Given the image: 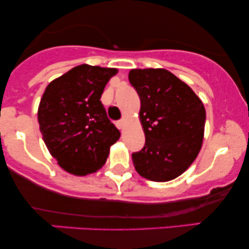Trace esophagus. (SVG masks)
<instances>
[{"label":"esophagus","instance_id":"1","mask_svg":"<svg viewBox=\"0 0 249 249\" xmlns=\"http://www.w3.org/2000/svg\"><path fill=\"white\" fill-rule=\"evenodd\" d=\"M125 125H126V121H125V119H121L119 122H117V127H118L119 130H124Z\"/></svg>","mask_w":249,"mask_h":249}]
</instances>
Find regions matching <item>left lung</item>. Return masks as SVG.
Listing matches in <instances>:
<instances>
[{"mask_svg": "<svg viewBox=\"0 0 249 249\" xmlns=\"http://www.w3.org/2000/svg\"><path fill=\"white\" fill-rule=\"evenodd\" d=\"M128 81L141 98L145 145L132 153L137 172L168 181L187 170L198 156L206 111L186 83L165 69H134Z\"/></svg>", "mask_w": 249, "mask_h": 249, "instance_id": "obj_1", "label": "left lung"}]
</instances>
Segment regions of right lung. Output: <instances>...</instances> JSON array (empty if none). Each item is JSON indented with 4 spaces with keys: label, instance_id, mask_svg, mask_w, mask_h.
I'll return each instance as SVG.
<instances>
[{
    "label": "right lung",
    "instance_id": "add662e5",
    "mask_svg": "<svg viewBox=\"0 0 249 249\" xmlns=\"http://www.w3.org/2000/svg\"><path fill=\"white\" fill-rule=\"evenodd\" d=\"M116 73V69L82 64L51 82L43 93L39 130L51 156L68 172H96L121 137L101 102Z\"/></svg>",
    "mask_w": 249,
    "mask_h": 249
}]
</instances>
